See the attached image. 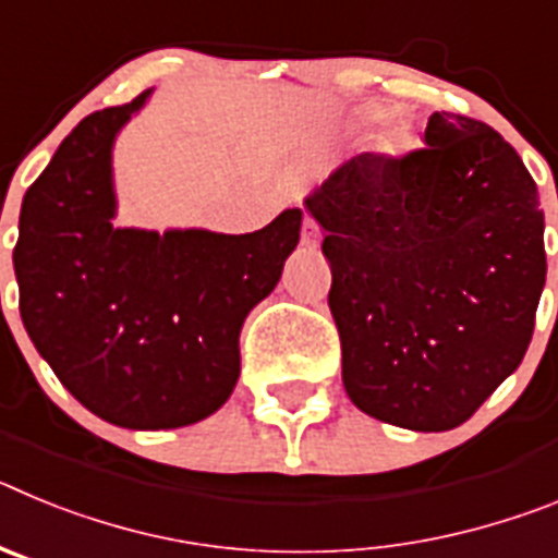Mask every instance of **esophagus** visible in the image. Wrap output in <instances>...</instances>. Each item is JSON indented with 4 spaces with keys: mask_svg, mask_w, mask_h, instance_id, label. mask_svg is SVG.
Instances as JSON below:
<instances>
[{
    "mask_svg": "<svg viewBox=\"0 0 558 558\" xmlns=\"http://www.w3.org/2000/svg\"><path fill=\"white\" fill-rule=\"evenodd\" d=\"M322 243V226L315 223L313 218H304V226H302V245H307V248H315V245Z\"/></svg>",
    "mask_w": 558,
    "mask_h": 558,
    "instance_id": "obj_1",
    "label": "esophagus"
}]
</instances>
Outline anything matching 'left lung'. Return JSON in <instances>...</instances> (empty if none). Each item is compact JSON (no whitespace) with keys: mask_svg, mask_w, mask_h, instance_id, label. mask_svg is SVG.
<instances>
[{"mask_svg":"<svg viewBox=\"0 0 558 558\" xmlns=\"http://www.w3.org/2000/svg\"><path fill=\"white\" fill-rule=\"evenodd\" d=\"M422 145L360 153L304 206L324 229L349 399L441 433L522 363L548 263L539 192L495 128L436 111Z\"/></svg>","mask_w":558,"mask_h":558,"instance_id":"1","label":"left lung"}]
</instances>
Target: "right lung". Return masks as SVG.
Masks as SVG:
<instances>
[{
    "label": "right lung",
    "instance_id": "right-lung-1",
    "mask_svg": "<svg viewBox=\"0 0 558 558\" xmlns=\"http://www.w3.org/2000/svg\"><path fill=\"white\" fill-rule=\"evenodd\" d=\"M150 92L88 113L33 181L13 268L29 340L111 425L201 422L240 377V329L299 245L302 209L251 234L117 229L111 147Z\"/></svg>",
    "mask_w": 558,
    "mask_h": 558
}]
</instances>
